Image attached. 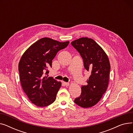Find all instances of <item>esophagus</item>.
<instances>
[{"mask_svg":"<svg viewBox=\"0 0 133 133\" xmlns=\"http://www.w3.org/2000/svg\"><path fill=\"white\" fill-rule=\"evenodd\" d=\"M63 84L64 85V86H68L69 83L68 82H63Z\"/></svg>","mask_w":133,"mask_h":133,"instance_id":"obj_1","label":"esophagus"}]
</instances>
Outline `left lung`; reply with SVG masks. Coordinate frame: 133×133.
I'll return each instance as SVG.
<instances>
[{
	"label": "left lung",
	"instance_id": "1",
	"mask_svg": "<svg viewBox=\"0 0 133 133\" xmlns=\"http://www.w3.org/2000/svg\"><path fill=\"white\" fill-rule=\"evenodd\" d=\"M80 53L83 65L90 75L86 85L81 86V93L74 102L83 108L92 107L106 92L109 82L110 65L103 49L91 38H81L71 43Z\"/></svg>",
	"mask_w": 133,
	"mask_h": 133
}]
</instances>
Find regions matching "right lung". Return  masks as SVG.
<instances>
[{
  "label": "right lung",
  "mask_w": 133,
  "mask_h": 133,
  "mask_svg": "<svg viewBox=\"0 0 133 133\" xmlns=\"http://www.w3.org/2000/svg\"><path fill=\"white\" fill-rule=\"evenodd\" d=\"M69 43L41 38L21 58L18 66L21 85L29 100L37 106H47L55 100L61 83L48 77V68L52 67V60L58 52L66 48Z\"/></svg>",
  "instance_id": "add662e5"
}]
</instances>
